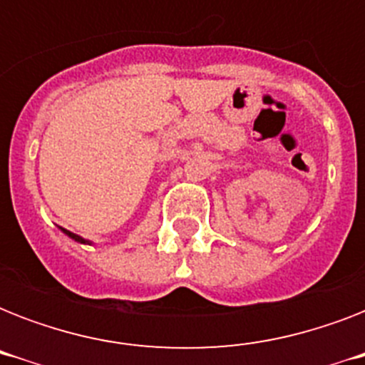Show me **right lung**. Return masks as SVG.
<instances>
[{
  "label": "right lung",
  "instance_id": "obj_1",
  "mask_svg": "<svg viewBox=\"0 0 365 365\" xmlns=\"http://www.w3.org/2000/svg\"><path fill=\"white\" fill-rule=\"evenodd\" d=\"M60 231H62V233H64V235H68V237H70L71 240H76V242H79V244H93V242H88L87 239H83V237H79V235L71 233V231H68V229L60 227Z\"/></svg>",
  "mask_w": 365,
  "mask_h": 365
}]
</instances>
